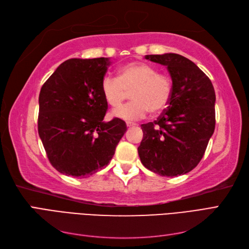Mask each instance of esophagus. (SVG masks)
Returning <instances> with one entry per match:
<instances>
[{
  "instance_id": "esophagus-1",
  "label": "esophagus",
  "mask_w": 249,
  "mask_h": 249,
  "mask_svg": "<svg viewBox=\"0 0 249 249\" xmlns=\"http://www.w3.org/2000/svg\"><path fill=\"white\" fill-rule=\"evenodd\" d=\"M135 125H136V124H134V123H126V126H129V127L135 126Z\"/></svg>"
}]
</instances>
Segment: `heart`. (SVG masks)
Wrapping results in <instances>:
<instances>
[{"label":"heart","mask_w":249,"mask_h":249,"mask_svg":"<svg viewBox=\"0 0 249 249\" xmlns=\"http://www.w3.org/2000/svg\"><path fill=\"white\" fill-rule=\"evenodd\" d=\"M173 82L167 74L159 73L155 66L144 62H129L120 66L118 77L105 74L101 90L105 101L118 108L131 92L132 102L114 111L112 115L124 120L143 118L149 111L160 113L168 105Z\"/></svg>","instance_id":"1"}]
</instances>
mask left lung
Returning a JSON list of instances; mask_svg holds the SVG:
<instances>
[{
	"label": "left lung",
	"mask_w": 249,
	"mask_h": 249,
	"mask_svg": "<svg viewBox=\"0 0 249 249\" xmlns=\"http://www.w3.org/2000/svg\"><path fill=\"white\" fill-rule=\"evenodd\" d=\"M145 59L167 66L173 88L167 109L154 123L141 124V163L162 177L185 175L197 166L214 133V87L206 73L184 56L168 53Z\"/></svg>",
	"instance_id": "1"
}]
</instances>
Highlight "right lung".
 <instances>
[{
    "label": "right lung",
    "mask_w": 249,
    "mask_h": 249,
    "mask_svg": "<svg viewBox=\"0 0 249 249\" xmlns=\"http://www.w3.org/2000/svg\"><path fill=\"white\" fill-rule=\"evenodd\" d=\"M109 58L69 59L39 93L38 134L53 167L87 178L108 165L126 131L124 120L104 122L108 104L101 82Z\"/></svg>",
    "instance_id": "add662e5"
}]
</instances>
